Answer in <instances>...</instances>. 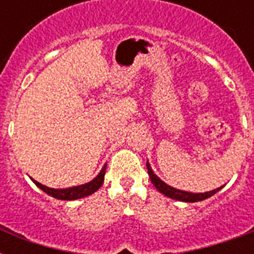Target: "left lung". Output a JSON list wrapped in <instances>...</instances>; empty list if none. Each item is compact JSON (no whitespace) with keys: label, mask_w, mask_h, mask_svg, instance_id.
I'll return each instance as SVG.
<instances>
[{"label":"left lung","mask_w":254,"mask_h":254,"mask_svg":"<svg viewBox=\"0 0 254 254\" xmlns=\"http://www.w3.org/2000/svg\"><path fill=\"white\" fill-rule=\"evenodd\" d=\"M146 167H147V173H149V177H150L151 183L155 186V189L158 190L161 193L171 197V199H175V200L187 201V203H195V201L204 200V199H207V197L212 196L213 193H216L219 190L223 189V187H219V189L212 190V191H208V192H204V193L186 192V191H182V190H177V189H174V187H170V186L166 185L165 182L161 181V179H159L154 173H153V170L150 169V165H149V163H146Z\"/></svg>","instance_id":"obj_1"}]
</instances>
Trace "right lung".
Returning <instances> with one entry per match:
<instances>
[{
	"label": "right lung",
	"instance_id": "obj_1",
	"mask_svg": "<svg viewBox=\"0 0 254 254\" xmlns=\"http://www.w3.org/2000/svg\"><path fill=\"white\" fill-rule=\"evenodd\" d=\"M105 169H107V165L103 167V170L100 171V174L97 177L91 181L89 183H85V185L76 186V187H71V189H64V190H55L50 189V187H46V186L41 185L39 182L34 181L33 182L37 185V187H39L41 190H43L46 193H49L55 199H61V200H75V199H80V197L88 196L91 195L95 191L103 186L104 182V175H105Z\"/></svg>",
	"mask_w": 254,
	"mask_h": 254
}]
</instances>
